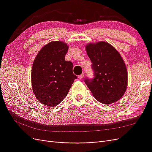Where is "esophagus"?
<instances>
[{
	"label": "esophagus",
	"instance_id": "34e87169",
	"mask_svg": "<svg viewBox=\"0 0 152 152\" xmlns=\"http://www.w3.org/2000/svg\"><path fill=\"white\" fill-rule=\"evenodd\" d=\"M84 77V73H82L81 75L79 76V79H83V78Z\"/></svg>",
	"mask_w": 152,
	"mask_h": 152
}]
</instances>
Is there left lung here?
Wrapping results in <instances>:
<instances>
[{"label": "left lung", "instance_id": "obj_1", "mask_svg": "<svg viewBox=\"0 0 152 152\" xmlns=\"http://www.w3.org/2000/svg\"><path fill=\"white\" fill-rule=\"evenodd\" d=\"M94 72L93 79L84 82L99 102L110 104L120 99L127 86V68L117 50L105 42L86 47Z\"/></svg>", "mask_w": 152, "mask_h": 152}]
</instances>
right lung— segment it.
<instances>
[{"label": "right lung", "instance_id": "1", "mask_svg": "<svg viewBox=\"0 0 152 152\" xmlns=\"http://www.w3.org/2000/svg\"><path fill=\"white\" fill-rule=\"evenodd\" d=\"M68 46L61 41L47 44L37 55L31 69V85L40 103L54 107L64 99L77 77L73 63L65 61Z\"/></svg>", "mask_w": 152, "mask_h": 152}]
</instances>
